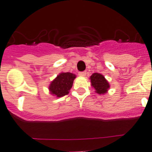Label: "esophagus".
I'll return each mask as SVG.
<instances>
[{"label":"esophagus","mask_w":152,"mask_h":152,"mask_svg":"<svg viewBox=\"0 0 152 152\" xmlns=\"http://www.w3.org/2000/svg\"><path fill=\"white\" fill-rule=\"evenodd\" d=\"M79 75L80 76H86V72L85 71H82V72H79Z\"/></svg>","instance_id":"1"}]
</instances>
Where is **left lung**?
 Instances as JSON below:
<instances>
[{"instance_id":"obj_1","label":"left lung","mask_w":152,"mask_h":152,"mask_svg":"<svg viewBox=\"0 0 152 152\" xmlns=\"http://www.w3.org/2000/svg\"><path fill=\"white\" fill-rule=\"evenodd\" d=\"M91 82L93 88L96 90V92L99 94H105L110 87L109 83L104 76L97 73H94L91 76Z\"/></svg>"}]
</instances>
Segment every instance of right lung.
Masks as SVG:
<instances>
[{"label": "right lung", "instance_id": "obj_1", "mask_svg": "<svg viewBox=\"0 0 152 152\" xmlns=\"http://www.w3.org/2000/svg\"><path fill=\"white\" fill-rule=\"evenodd\" d=\"M76 76L70 73H61L51 82L49 87L50 93L57 97H61L68 94L72 88Z\"/></svg>", "mask_w": 152, "mask_h": 152}]
</instances>
